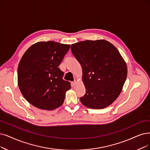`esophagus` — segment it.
<instances>
[{
    "label": "esophagus",
    "instance_id": "obj_1",
    "mask_svg": "<svg viewBox=\"0 0 150 150\" xmlns=\"http://www.w3.org/2000/svg\"><path fill=\"white\" fill-rule=\"evenodd\" d=\"M76 81L71 82V85H72V86H74L76 85Z\"/></svg>",
    "mask_w": 150,
    "mask_h": 150
}]
</instances>
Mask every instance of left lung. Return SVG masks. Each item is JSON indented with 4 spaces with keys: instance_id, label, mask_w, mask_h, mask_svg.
Segmentation results:
<instances>
[{
    "instance_id": "8db88e82",
    "label": "left lung",
    "mask_w": 150,
    "mask_h": 150,
    "mask_svg": "<svg viewBox=\"0 0 150 150\" xmlns=\"http://www.w3.org/2000/svg\"><path fill=\"white\" fill-rule=\"evenodd\" d=\"M73 55L81 64L86 93L83 105L103 109L120 95L127 75V65L116 48L105 40H85L72 44Z\"/></svg>"
}]
</instances>
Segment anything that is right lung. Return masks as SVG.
I'll list each match as a JSON object with an SVG mask.
<instances>
[{"mask_svg": "<svg viewBox=\"0 0 150 150\" xmlns=\"http://www.w3.org/2000/svg\"><path fill=\"white\" fill-rule=\"evenodd\" d=\"M69 48L53 41L39 42L24 53L18 67V83L29 103L47 110L62 105L71 83L63 79L58 66Z\"/></svg>", "mask_w": 150, "mask_h": 150, "instance_id": "obj_1", "label": "right lung"}]
</instances>
